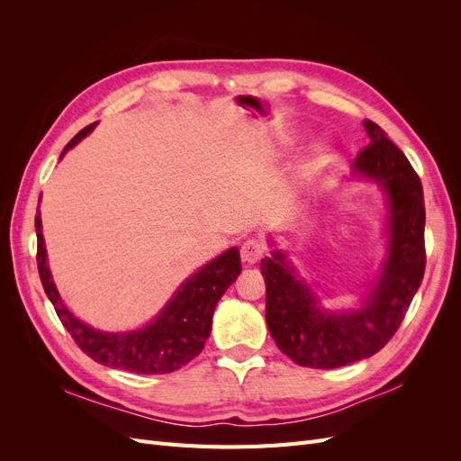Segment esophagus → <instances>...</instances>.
<instances>
[{"instance_id":"obj_1","label":"esophagus","mask_w":461,"mask_h":461,"mask_svg":"<svg viewBox=\"0 0 461 461\" xmlns=\"http://www.w3.org/2000/svg\"><path fill=\"white\" fill-rule=\"evenodd\" d=\"M265 254V246L261 244V240L258 239H248L242 248H240V256H242V261L248 263V265H254L258 263Z\"/></svg>"}]
</instances>
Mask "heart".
Listing matches in <instances>:
<instances>
[{"label":"heart","mask_w":461,"mask_h":461,"mask_svg":"<svg viewBox=\"0 0 461 461\" xmlns=\"http://www.w3.org/2000/svg\"><path fill=\"white\" fill-rule=\"evenodd\" d=\"M321 153H323V148H317V156H321Z\"/></svg>","instance_id":"heart-1"}]
</instances>
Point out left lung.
Returning a JSON list of instances; mask_svg holds the SVG:
<instances>
[{"mask_svg": "<svg viewBox=\"0 0 461 461\" xmlns=\"http://www.w3.org/2000/svg\"><path fill=\"white\" fill-rule=\"evenodd\" d=\"M371 144L354 159L352 175L376 183L386 196V258L357 308L330 312L281 249L261 259L265 319L278 350L302 367L334 369L371 357L394 337L425 273V202L411 163L373 121Z\"/></svg>", "mask_w": 461, "mask_h": 461, "instance_id": "obj_1", "label": "left lung"}]
</instances>
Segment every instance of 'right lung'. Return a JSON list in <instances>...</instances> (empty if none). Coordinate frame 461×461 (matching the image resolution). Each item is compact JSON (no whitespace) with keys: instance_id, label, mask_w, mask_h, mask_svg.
<instances>
[{"instance_id":"add662e5","label":"right lung","mask_w":461,"mask_h":461,"mask_svg":"<svg viewBox=\"0 0 461 461\" xmlns=\"http://www.w3.org/2000/svg\"><path fill=\"white\" fill-rule=\"evenodd\" d=\"M95 124L97 122H92L86 129H82L65 146L61 158L82 138H86L95 129ZM34 227L38 239L36 261L40 281L53 303L55 313L61 319L63 327L71 332L82 352L97 364L113 369L161 375L186 366L203 350L209 332H212L215 305L242 271L239 248H230L188 276L148 325L127 332H105L86 325L67 308L48 265L40 213H36Z\"/></svg>"}]
</instances>
